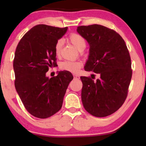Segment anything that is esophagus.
Masks as SVG:
<instances>
[{
    "instance_id": "34e87169",
    "label": "esophagus",
    "mask_w": 146,
    "mask_h": 146,
    "mask_svg": "<svg viewBox=\"0 0 146 146\" xmlns=\"http://www.w3.org/2000/svg\"><path fill=\"white\" fill-rule=\"evenodd\" d=\"M73 77H74V79H80V76H78V75H74Z\"/></svg>"
}]
</instances>
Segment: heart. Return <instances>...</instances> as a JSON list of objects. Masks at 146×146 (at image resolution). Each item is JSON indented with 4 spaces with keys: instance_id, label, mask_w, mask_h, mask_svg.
Segmentation results:
<instances>
[{
    "instance_id": "1",
    "label": "heart",
    "mask_w": 146,
    "mask_h": 146,
    "mask_svg": "<svg viewBox=\"0 0 146 146\" xmlns=\"http://www.w3.org/2000/svg\"><path fill=\"white\" fill-rule=\"evenodd\" d=\"M68 40L80 51H83L86 47V42L84 38L81 35L76 33H72L68 36ZM62 47V40H58L55 45V53L57 56H59L61 53ZM82 66V63L79 61H68L66 60L60 64V67L62 70L71 72L73 73H77Z\"/></svg>"
}]
</instances>
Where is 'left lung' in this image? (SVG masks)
Returning <instances> with one entry per match:
<instances>
[{"mask_svg":"<svg viewBox=\"0 0 146 146\" xmlns=\"http://www.w3.org/2000/svg\"><path fill=\"white\" fill-rule=\"evenodd\" d=\"M77 31L90 46L85 71L100 75L96 81L80 77L83 106L93 116H108L123 105L128 95L132 73L128 48L118 33L102 25L80 26Z\"/></svg>","mask_w":146,"mask_h":146,"instance_id":"obj_1","label":"left lung"}]
</instances>
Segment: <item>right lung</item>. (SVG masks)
Wrapping results in <instances>:
<instances>
[{"mask_svg":"<svg viewBox=\"0 0 146 146\" xmlns=\"http://www.w3.org/2000/svg\"><path fill=\"white\" fill-rule=\"evenodd\" d=\"M67 29L38 25L25 33L16 47L15 87L26 110L38 118H48L59 111L73 79L66 71L51 78L46 76L48 68L57 66L55 45Z\"/></svg>","mask_w":146,"mask_h":146,"instance_id":"obj_1","label":"right lung"}]
</instances>
